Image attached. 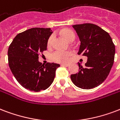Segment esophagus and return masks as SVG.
<instances>
[{
	"label": "esophagus",
	"instance_id": "34e87169",
	"mask_svg": "<svg viewBox=\"0 0 120 120\" xmlns=\"http://www.w3.org/2000/svg\"><path fill=\"white\" fill-rule=\"evenodd\" d=\"M61 66L68 67V66H69V64H61Z\"/></svg>",
	"mask_w": 120,
	"mask_h": 120
}]
</instances>
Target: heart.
<instances>
[{
  "label": "heart",
  "mask_w": 120,
  "mask_h": 120,
  "mask_svg": "<svg viewBox=\"0 0 120 120\" xmlns=\"http://www.w3.org/2000/svg\"><path fill=\"white\" fill-rule=\"evenodd\" d=\"M60 34H62L64 38L67 40L68 41L72 42L74 41L75 38V35L72 30L65 28L60 30ZM54 39V36L53 34L50 36L47 41V45L50 46L52 43V41ZM72 56V53L68 51H64V50H57L53 52L51 55V58L53 61L58 63H62L66 64L68 63L70 60V56Z\"/></svg>",
  "instance_id": "heart-1"
}]
</instances>
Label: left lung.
<instances>
[{"label":"left lung","instance_id":"left-lung-1","mask_svg":"<svg viewBox=\"0 0 120 120\" xmlns=\"http://www.w3.org/2000/svg\"><path fill=\"white\" fill-rule=\"evenodd\" d=\"M72 27L80 41L78 55L87 56V61L84 67L79 62V72L71 75L70 78L79 88H94L109 74L115 59V45L109 34L96 24L85 23Z\"/></svg>","mask_w":120,"mask_h":120}]
</instances>
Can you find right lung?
I'll return each mask as SVG.
<instances>
[{
	"instance_id": "1",
	"label": "right lung",
	"mask_w": 120,
	"mask_h": 120,
	"mask_svg": "<svg viewBox=\"0 0 120 120\" xmlns=\"http://www.w3.org/2000/svg\"><path fill=\"white\" fill-rule=\"evenodd\" d=\"M52 33L50 28H31L18 34L9 46L10 69L17 82L28 90H45L53 82L60 65H42L38 61L40 53L46 50L47 41Z\"/></svg>"
}]
</instances>
